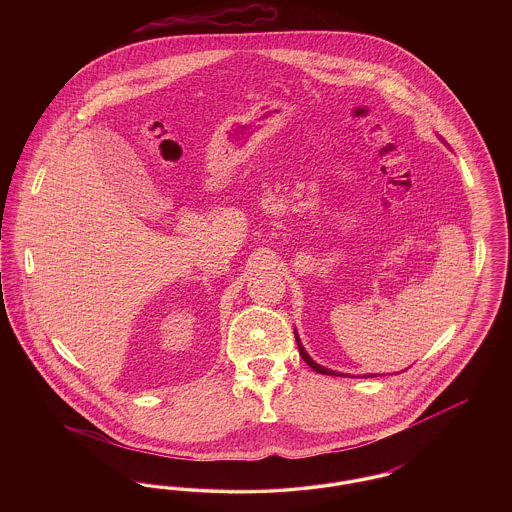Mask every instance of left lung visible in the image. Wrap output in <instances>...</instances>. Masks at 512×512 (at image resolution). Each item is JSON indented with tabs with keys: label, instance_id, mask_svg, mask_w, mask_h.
Returning <instances> with one entry per match:
<instances>
[{
	"label": "left lung",
	"instance_id": "left-lung-1",
	"mask_svg": "<svg viewBox=\"0 0 512 512\" xmlns=\"http://www.w3.org/2000/svg\"><path fill=\"white\" fill-rule=\"evenodd\" d=\"M295 341H297V347H299V355L303 357V361L307 363V365L311 366L315 372H318V374H326V376H343L341 372H336V370H330V368H324V366L318 365V363H315L311 357H309V353L305 351V347L301 345V341H299V336H297V332H295Z\"/></svg>",
	"mask_w": 512,
	"mask_h": 512
}]
</instances>
